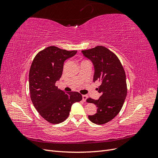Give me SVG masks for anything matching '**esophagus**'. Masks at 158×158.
Listing matches in <instances>:
<instances>
[{
    "mask_svg": "<svg viewBox=\"0 0 158 158\" xmlns=\"http://www.w3.org/2000/svg\"><path fill=\"white\" fill-rule=\"evenodd\" d=\"M88 98V95H82V100L84 102H85V100H86V99Z\"/></svg>",
    "mask_w": 158,
    "mask_h": 158,
    "instance_id": "esophagus-1",
    "label": "esophagus"
}]
</instances>
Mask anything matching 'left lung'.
<instances>
[{
	"mask_svg": "<svg viewBox=\"0 0 158 158\" xmlns=\"http://www.w3.org/2000/svg\"><path fill=\"white\" fill-rule=\"evenodd\" d=\"M82 52L94 65V82L102 83L96 89L101 94L99 99H86L98 107L96 113L88 118L95 124L103 125L115 117L123 107L127 94L125 72L117 56L106 47L98 45Z\"/></svg>",
	"mask_w": 158,
	"mask_h": 158,
	"instance_id": "8db88e82",
	"label": "left lung"
}]
</instances>
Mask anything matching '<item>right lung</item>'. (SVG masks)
<instances>
[{
	"instance_id": "add662e5",
	"label": "right lung",
	"mask_w": 158,
	"mask_h": 158,
	"mask_svg": "<svg viewBox=\"0 0 158 158\" xmlns=\"http://www.w3.org/2000/svg\"><path fill=\"white\" fill-rule=\"evenodd\" d=\"M76 52L50 46L38 52L32 61L29 73L31 100L40 115L50 123L65 121L72 105L82 99L80 93L66 94L55 85L63 74L64 62Z\"/></svg>"
}]
</instances>
